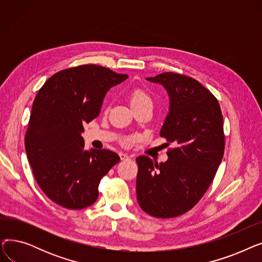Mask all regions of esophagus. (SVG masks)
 <instances>
[{
  "mask_svg": "<svg viewBox=\"0 0 262 262\" xmlns=\"http://www.w3.org/2000/svg\"><path fill=\"white\" fill-rule=\"evenodd\" d=\"M119 155H120V158H121L122 160H126V159L129 158V156H128L127 154H125V153H122V152H121Z\"/></svg>",
  "mask_w": 262,
  "mask_h": 262,
  "instance_id": "esophagus-1",
  "label": "esophagus"
}]
</instances>
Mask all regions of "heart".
I'll return each mask as SVG.
<instances>
[{
    "mask_svg": "<svg viewBox=\"0 0 262 262\" xmlns=\"http://www.w3.org/2000/svg\"><path fill=\"white\" fill-rule=\"evenodd\" d=\"M142 103H152L150 98L146 94L145 91L141 89H135L130 93V105H137Z\"/></svg>",
    "mask_w": 262,
    "mask_h": 262,
    "instance_id": "1",
    "label": "heart"
}]
</instances>
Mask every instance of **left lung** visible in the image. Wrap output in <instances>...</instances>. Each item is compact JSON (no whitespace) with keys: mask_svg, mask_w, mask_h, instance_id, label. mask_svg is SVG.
<instances>
[{"mask_svg":"<svg viewBox=\"0 0 262 262\" xmlns=\"http://www.w3.org/2000/svg\"><path fill=\"white\" fill-rule=\"evenodd\" d=\"M146 80L168 92L160 136L175 147L166 162L137 157V201L149 215L174 217L194 207L213 181L224 154L223 116L214 95L194 78L166 72Z\"/></svg>","mask_w":262,"mask_h":262,"instance_id":"1","label":"left lung"}]
</instances>
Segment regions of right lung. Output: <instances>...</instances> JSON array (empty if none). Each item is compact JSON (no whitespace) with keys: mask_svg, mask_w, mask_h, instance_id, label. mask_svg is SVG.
Masks as SVG:
<instances>
[{"mask_svg":"<svg viewBox=\"0 0 262 262\" xmlns=\"http://www.w3.org/2000/svg\"><path fill=\"white\" fill-rule=\"evenodd\" d=\"M127 77L84 64L55 73L38 91L25 150L39 187L54 203L77 210L98 199L101 178L120 157L109 149H85L82 124L100 115L108 90Z\"/></svg>","mask_w":262,"mask_h":262,"instance_id":"right-lung-1","label":"right lung"}]
</instances>
